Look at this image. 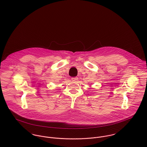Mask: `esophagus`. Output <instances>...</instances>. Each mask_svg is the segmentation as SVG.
Instances as JSON below:
<instances>
[{
    "label": "esophagus",
    "instance_id": "obj_1",
    "mask_svg": "<svg viewBox=\"0 0 147 147\" xmlns=\"http://www.w3.org/2000/svg\"><path fill=\"white\" fill-rule=\"evenodd\" d=\"M78 78L77 77H74V78H71V80L72 81H76V80H78Z\"/></svg>",
    "mask_w": 147,
    "mask_h": 147
}]
</instances>
